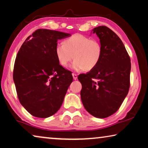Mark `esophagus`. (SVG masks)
<instances>
[{
	"mask_svg": "<svg viewBox=\"0 0 148 148\" xmlns=\"http://www.w3.org/2000/svg\"><path fill=\"white\" fill-rule=\"evenodd\" d=\"M72 76H73V78H74V80H77V78H78V76H77V74H74V73H73L72 74Z\"/></svg>",
	"mask_w": 148,
	"mask_h": 148,
	"instance_id": "1",
	"label": "esophagus"
}]
</instances>
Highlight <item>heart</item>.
<instances>
[{"label": "heart", "mask_w": 148, "mask_h": 148, "mask_svg": "<svg viewBox=\"0 0 148 148\" xmlns=\"http://www.w3.org/2000/svg\"><path fill=\"white\" fill-rule=\"evenodd\" d=\"M54 52L57 60L63 67H67L74 58L72 65L74 70H92L101 60L102 47L96 40L76 34L66 38L63 44H57Z\"/></svg>", "instance_id": "1"}]
</instances>
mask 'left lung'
Listing matches in <instances>:
<instances>
[{"mask_svg":"<svg viewBox=\"0 0 148 148\" xmlns=\"http://www.w3.org/2000/svg\"><path fill=\"white\" fill-rule=\"evenodd\" d=\"M102 47L101 60L94 69L78 76L81 100L96 118H105L118 111L128 93L131 62L122 41L105 26L94 28Z\"/></svg>","mask_w":148,"mask_h":148,"instance_id":"8db88e82","label":"left lung"}]
</instances>
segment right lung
<instances>
[{
	"label": "right lung",
	"mask_w": 148,
	"mask_h": 148,
	"mask_svg": "<svg viewBox=\"0 0 148 148\" xmlns=\"http://www.w3.org/2000/svg\"><path fill=\"white\" fill-rule=\"evenodd\" d=\"M69 36L68 33L38 29L18 52L13 80L20 102L33 116L46 118L56 113L73 81L72 72L59 64L54 52L58 40Z\"/></svg>",
	"instance_id": "add662e5"
}]
</instances>
